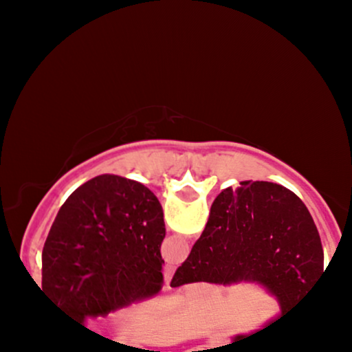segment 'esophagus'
<instances>
[{
    "mask_svg": "<svg viewBox=\"0 0 352 352\" xmlns=\"http://www.w3.org/2000/svg\"><path fill=\"white\" fill-rule=\"evenodd\" d=\"M173 270H175V268H173L172 265H167V266H165V268H164V281L167 283V285H168V283H170V280H172Z\"/></svg>",
    "mask_w": 352,
    "mask_h": 352,
    "instance_id": "obj_1",
    "label": "esophagus"
}]
</instances>
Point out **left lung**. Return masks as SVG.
I'll use <instances>...</instances> for the list:
<instances>
[{
  "mask_svg": "<svg viewBox=\"0 0 352 352\" xmlns=\"http://www.w3.org/2000/svg\"><path fill=\"white\" fill-rule=\"evenodd\" d=\"M162 205L135 180L99 175L64 201L43 248V293L84 322L162 289Z\"/></svg>",
  "mask_w": 352,
  "mask_h": 352,
  "instance_id": "1",
  "label": "left lung"
}]
</instances>
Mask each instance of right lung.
Returning <instances> with one entry per match:
<instances>
[{
	"label": "right lung",
	"instance_id": "right-lung-1",
	"mask_svg": "<svg viewBox=\"0 0 352 352\" xmlns=\"http://www.w3.org/2000/svg\"><path fill=\"white\" fill-rule=\"evenodd\" d=\"M322 273L321 238L306 205L283 185L248 180L217 197L207 227L170 286L258 283L280 302L281 319ZM248 338L241 334L235 342Z\"/></svg>",
	"mask_w": 352,
	"mask_h": 352
}]
</instances>
